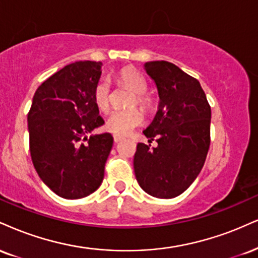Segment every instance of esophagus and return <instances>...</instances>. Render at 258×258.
<instances>
[{
    "label": "esophagus",
    "mask_w": 258,
    "mask_h": 258,
    "mask_svg": "<svg viewBox=\"0 0 258 258\" xmlns=\"http://www.w3.org/2000/svg\"><path fill=\"white\" fill-rule=\"evenodd\" d=\"M113 138H114V142H115V143H119L123 139V137H121V136H117V135H114Z\"/></svg>",
    "instance_id": "esophagus-1"
}]
</instances>
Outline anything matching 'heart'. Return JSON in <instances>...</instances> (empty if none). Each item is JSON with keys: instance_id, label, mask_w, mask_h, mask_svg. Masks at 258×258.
I'll list each match as a JSON object with an SVG mask.
<instances>
[{"instance_id": "obj_1", "label": "heart", "mask_w": 258, "mask_h": 258, "mask_svg": "<svg viewBox=\"0 0 258 258\" xmlns=\"http://www.w3.org/2000/svg\"><path fill=\"white\" fill-rule=\"evenodd\" d=\"M117 80L125 88L135 92L136 103L142 105V107H147V98L142 95L147 90V83L138 71L132 70V68L122 70L117 74ZM92 98H94L96 107L99 110L108 111L110 105V86L108 79L101 78L96 83L94 92H92ZM142 122L143 114L136 108H131V109L127 110H115L108 116L107 121H105V128L117 136H126L136 127L142 125Z\"/></svg>"}]
</instances>
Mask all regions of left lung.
<instances>
[{"mask_svg": "<svg viewBox=\"0 0 258 258\" xmlns=\"http://www.w3.org/2000/svg\"><path fill=\"white\" fill-rule=\"evenodd\" d=\"M159 107L143 131L157 147L138 143L133 167L141 187L157 198L181 195L200 174L210 145L212 110L200 82L168 61L144 63Z\"/></svg>", "mask_w": 258, "mask_h": 258, "instance_id": "obj_1", "label": "left lung"}]
</instances>
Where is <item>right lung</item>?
I'll list each match as a JSON object with an SVG mask.
<instances>
[{
    "label": "right lung",
    "instance_id": "right-lung-1",
    "mask_svg": "<svg viewBox=\"0 0 258 258\" xmlns=\"http://www.w3.org/2000/svg\"><path fill=\"white\" fill-rule=\"evenodd\" d=\"M101 74L102 62L67 64L36 90L27 115L33 166L42 181L66 200L89 196L103 181L113 136L88 138L104 123L92 98Z\"/></svg>",
    "mask_w": 258,
    "mask_h": 258
}]
</instances>
